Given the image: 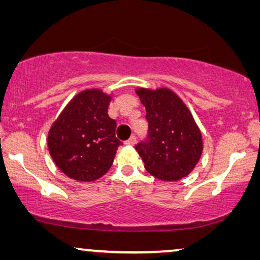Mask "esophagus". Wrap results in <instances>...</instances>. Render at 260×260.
I'll return each instance as SVG.
<instances>
[{
  "mask_svg": "<svg viewBox=\"0 0 260 260\" xmlns=\"http://www.w3.org/2000/svg\"><path fill=\"white\" fill-rule=\"evenodd\" d=\"M135 143H136V137H135V136H131L129 140L125 142L126 145H134Z\"/></svg>",
  "mask_w": 260,
  "mask_h": 260,
  "instance_id": "obj_1",
  "label": "esophagus"
}]
</instances>
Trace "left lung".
Wrapping results in <instances>:
<instances>
[{"label": "left lung", "mask_w": 260, "mask_h": 260, "mask_svg": "<svg viewBox=\"0 0 260 260\" xmlns=\"http://www.w3.org/2000/svg\"><path fill=\"white\" fill-rule=\"evenodd\" d=\"M144 105L148 137L136 149L144 168L161 181H179L189 175L201 157L202 136L189 109L167 87L136 88Z\"/></svg>", "instance_id": "left-lung-1"}]
</instances>
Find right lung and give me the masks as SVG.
Masks as SVG:
<instances>
[{
	"instance_id": "add662e5",
	"label": "right lung",
	"mask_w": 260,
	"mask_h": 260,
	"mask_svg": "<svg viewBox=\"0 0 260 260\" xmlns=\"http://www.w3.org/2000/svg\"><path fill=\"white\" fill-rule=\"evenodd\" d=\"M112 94L88 88L71 99L48 133L49 155L55 166L80 182H91L111 168L122 142L116 120L108 115Z\"/></svg>"
}]
</instances>
